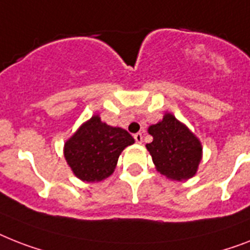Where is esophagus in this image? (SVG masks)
<instances>
[{
	"label": "esophagus",
	"mask_w": 250,
	"mask_h": 250,
	"mask_svg": "<svg viewBox=\"0 0 250 250\" xmlns=\"http://www.w3.org/2000/svg\"><path fill=\"white\" fill-rule=\"evenodd\" d=\"M133 137H135L136 143H137V144L143 143V133H136V135L133 136Z\"/></svg>",
	"instance_id": "obj_1"
}]
</instances>
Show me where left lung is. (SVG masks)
I'll list each match as a JSON object with an SVG mask.
<instances>
[{
  "mask_svg": "<svg viewBox=\"0 0 250 250\" xmlns=\"http://www.w3.org/2000/svg\"><path fill=\"white\" fill-rule=\"evenodd\" d=\"M147 132L153 141L146 144V149L160 174L174 181H186L195 176L203 158V146L188 125L166 113Z\"/></svg>",
  "mask_w": 250,
  "mask_h": 250,
  "instance_id": "1",
  "label": "left lung"
}]
</instances>
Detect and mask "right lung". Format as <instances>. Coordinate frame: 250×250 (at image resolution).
I'll return each mask as SVG.
<instances>
[{
    "label": "right lung",
    "mask_w": 250,
    "mask_h": 250,
    "mask_svg": "<svg viewBox=\"0 0 250 250\" xmlns=\"http://www.w3.org/2000/svg\"><path fill=\"white\" fill-rule=\"evenodd\" d=\"M135 140L125 129L92 115L64 144V158L81 181L100 182L113 174L121 153Z\"/></svg>",
    "instance_id": "add662e5"
}]
</instances>
